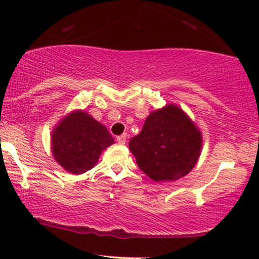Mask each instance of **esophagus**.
<instances>
[{"instance_id":"1","label":"esophagus","mask_w":259,"mask_h":259,"mask_svg":"<svg viewBox=\"0 0 259 259\" xmlns=\"http://www.w3.org/2000/svg\"><path fill=\"white\" fill-rule=\"evenodd\" d=\"M117 141H118V144H120V145L125 144V142H126V134H123V135L117 136Z\"/></svg>"}]
</instances>
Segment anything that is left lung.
Segmentation results:
<instances>
[{
	"label": "left lung",
	"mask_w": 259,
	"mask_h": 259,
	"mask_svg": "<svg viewBox=\"0 0 259 259\" xmlns=\"http://www.w3.org/2000/svg\"><path fill=\"white\" fill-rule=\"evenodd\" d=\"M200 130L179 107L168 105L151 113L129 148L139 168L154 181L180 179L200 157Z\"/></svg>",
	"instance_id": "obj_1"
}]
</instances>
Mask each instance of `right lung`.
I'll use <instances>...</instances> for the list:
<instances>
[{"label":"right lung","mask_w":259,"mask_h":259,"mask_svg":"<svg viewBox=\"0 0 259 259\" xmlns=\"http://www.w3.org/2000/svg\"><path fill=\"white\" fill-rule=\"evenodd\" d=\"M114 140L91 115L75 111L59 123L52 134L55 159L72 174H82L99 160L101 152Z\"/></svg>","instance_id":"obj_1"}]
</instances>
